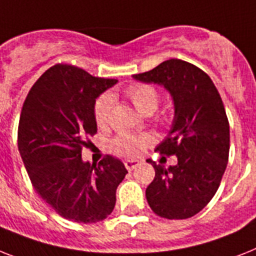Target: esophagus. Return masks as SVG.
<instances>
[{
  "instance_id": "1",
  "label": "esophagus",
  "mask_w": 256,
  "mask_h": 256,
  "mask_svg": "<svg viewBox=\"0 0 256 256\" xmlns=\"http://www.w3.org/2000/svg\"><path fill=\"white\" fill-rule=\"evenodd\" d=\"M140 164V162L138 161H136V160H126V162H124V164H126V170H130V171H132L133 168H136L137 164Z\"/></svg>"
}]
</instances>
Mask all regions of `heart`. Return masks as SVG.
Masks as SVG:
<instances>
[{
  "mask_svg": "<svg viewBox=\"0 0 256 256\" xmlns=\"http://www.w3.org/2000/svg\"><path fill=\"white\" fill-rule=\"evenodd\" d=\"M126 98L130 99L132 104L137 108V111L142 115H152L157 110L160 104V92L157 88L150 84H136L126 90ZM114 95H104L98 99L95 103L94 115L95 122L100 128H106L111 120V111H112ZM152 136H134L123 133L114 140L112 149L115 153L123 157L133 158L141 153L148 144L152 142Z\"/></svg>",
  "mask_w": 256,
  "mask_h": 256,
  "instance_id": "1",
  "label": "heart"
}]
</instances>
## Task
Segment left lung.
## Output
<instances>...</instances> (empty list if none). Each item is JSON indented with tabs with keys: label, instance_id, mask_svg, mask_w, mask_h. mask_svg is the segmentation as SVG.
<instances>
[{
	"label": "left lung",
	"instance_id": "left-lung-1",
	"mask_svg": "<svg viewBox=\"0 0 256 256\" xmlns=\"http://www.w3.org/2000/svg\"><path fill=\"white\" fill-rule=\"evenodd\" d=\"M133 78L162 85L174 102L171 130L156 150L176 156L178 164L164 168L148 160L156 170L146 188L148 204L164 218H190L212 200L229 160V122L222 99L206 72L179 58Z\"/></svg>",
	"mask_w": 256,
	"mask_h": 256
}]
</instances>
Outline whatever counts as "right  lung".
<instances>
[{
	"label": "right lung",
	"instance_id": "obj_1",
	"mask_svg": "<svg viewBox=\"0 0 256 256\" xmlns=\"http://www.w3.org/2000/svg\"><path fill=\"white\" fill-rule=\"evenodd\" d=\"M118 80L92 77L81 68L57 64L38 80L23 103L18 149L34 188L61 217L82 224L107 218L126 174L120 160L96 164L82 148L96 133L95 100Z\"/></svg>",
	"mask_w": 256,
	"mask_h": 256
}]
</instances>
